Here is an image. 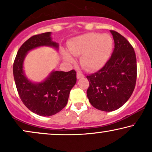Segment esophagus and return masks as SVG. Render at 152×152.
I'll list each match as a JSON object with an SVG mask.
<instances>
[{
  "label": "esophagus",
  "instance_id": "obj_1",
  "mask_svg": "<svg viewBox=\"0 0 152 152\" xmlns=\"http://www.w3.org/2000/svg\"><path fill=\"white\" fill-rule=\"evenodd\" d=\"M84 77V75H83L82 72H77V78L78 79H81V78H83Z\"/></svg>",
  "mask_w": 152,
  "mask_h": 152
}]
</instances>
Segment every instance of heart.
<instances>
[{
  "label": "heart",
  "mask_w": 152,
  "mask_h": 152,
  "mask_svg": "<svg viewBox=\"0 0 152 152\" xmlns=\"http://www.w3.org/2000/svg\"><path fill=\"white\" fill-rule=\"evenodd\" d=\"M68 50L72 55H81L80 65L87 71L100 69L109 59L113 48V40L107 34L87 33L78 36L68 43ZM65 61L72 63L73 57L63 51Z\"/></svg>",
  "instance_id": "1"
}]
</instances>
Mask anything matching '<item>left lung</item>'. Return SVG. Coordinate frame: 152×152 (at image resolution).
<instances>
[{"label": "left lung", "instance_id": "left-lung-1", "mask_svg": "<svg viewBox=\"0 0 152 152\" xmlns=\"http://www.w3.org/2000/svg\"><path fill=\"white\" fill-rule=\"evenodd\" d=\"M111 32L115 43L111 57L100 70L86 76L88 100L95 109L103 111L121 107L134 92L137 77L134 48L122 35L114 30Z\"/></svg>", "mask_w": 152, "mask_h": 152}]
</instances>
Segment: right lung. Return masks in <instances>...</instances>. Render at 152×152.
I'll return each instance as SVG.
<instances>
[{
  "instance_id": "add662e5",
  "label": "right lung",
  "mask_w": 152,
  "mask_h": 152,
  "mask_svg": "<svg viewBox=\"0 0 152 152\" xmlns=\"http://www.w3.org/2000/svg\"><path fill=\"white\" fill-rule=\"evenodd\" d=\"M50 34L45 32L28 39L18 50L13 65L14 78L20 99L29 110L41 116L55 115L63 109L77 81L75 70L54 71L39 84L31 82L24 75L23 64L28 51L42 45L58 48V43L52 41Z\"/></svg>"
}]
</instances>
